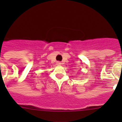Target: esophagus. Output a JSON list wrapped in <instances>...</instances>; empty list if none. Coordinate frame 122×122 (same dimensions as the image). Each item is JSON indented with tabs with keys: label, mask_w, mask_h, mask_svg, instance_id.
Returning <instances> with one entry per match:
<instances>
[{
	"label": "esophagus",
	"mask_w": 122,
	"mask_h": 122,
	"mask_svg": "<svg viewBox=\"0 0 122 122\" xmlns=\"http://www.w3.org/2000/svg\"><path fill=\"white\" fill-rule=\"evenodd\" d=\"M61 64H62V63H61L60 62H59V61L57 62V65H60Z\"/></svg>",
	"instance_id": "obj_1"
}]
</instances>
